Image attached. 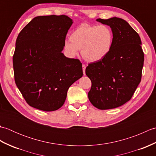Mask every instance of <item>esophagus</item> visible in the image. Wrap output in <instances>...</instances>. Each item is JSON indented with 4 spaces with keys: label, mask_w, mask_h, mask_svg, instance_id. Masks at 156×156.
<instances>
[{
    "label": "esophagus",
    "mask_w": 156,
    "mask_h": 156,
    "mask_svg": "<svg viewBox=\"0 0 156 156\" xmlns=\"http://www.w3.org/2000/svg\"><path fill=\"white\" fill-rule=\"evenodd\" d=\"M82 69H83V74H84V75H85V70H86L85 64H82Z\"/></svg>",
    "instance_id": "esophagus-1"
}]
</instances>
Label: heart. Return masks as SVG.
Segmentation results:
<instances>
[{
	"mask_svg": "<svg viewBox=\"0 0 156 156\" xmlns=\"http://www.w3.org/2000/svg\"><path fill=\"white\" fill-rule=\"evenodd\" d=\"M64 43V49L72 57L81 49L82 57L88 62L102 60L110 53L113 44V34L106 25L83 23L76 27Z\"/></svg>",
	"mask_w": 156,
	"mask_h": 156,
	"instance_id": "b5f03b06",
	"label": "heart"
}]
</instances>
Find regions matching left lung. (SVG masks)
I'll return each mask as SVG.
<instances>
[{
    "label": "left lung",
    "mask_w": 156,
    "mask_h": 156,
    "mask_svg": "<svg viewBox=\"0 0 156 156\" xmlns=\"http://www.w3.org/2000/svg\"><path fill=\"white\" fill-rule=\"evenodd\" d=\"M97 21L110 26L113 44L107 57L86 68L92 82L88 96L94 107L106 110L120 107L133 97L141 82L144 54L140 35L125 20Z\"/></svg>",
    "instance_id": "1"
}]
</instances>
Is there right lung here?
<instances>
[{
  "label": "right lung",
  "instance_id": "right-lung-1",
  "mask_svg": "<svg viewBox=\"0 0 156 156\" xmlns=\"http://www.w3.org/2000/svg\"><path fill=\"white\" fill-rule=\"evenodd\" d=\"M73 23L66 15L38 16L19 33L12 57L15 81L31 107L54 111L64 105L69 87L83 75L78 59L62 52Z\"/></svg>",
  "mask_w": 156,
  "mask_h": 156
}]
</instances>
